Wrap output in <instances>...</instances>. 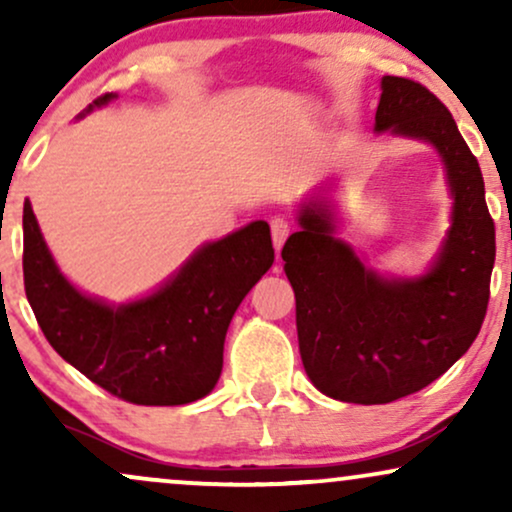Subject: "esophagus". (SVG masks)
Masks as SVG:
<instances>
[{"instance_id":"obj_1","label":"esophagus","mask_w":512,"mask_h":512,"mask_svg":"<svg viewBox=\"0 0 512 512\" xmlns=\"http://www.w3.org/2000/svg\"><path fill=\"white\" fill-rule=\"evenodd\" d=\"M269 226H272V240H274V248L279 250L281 245L286 243V238L291 236L293 223H291L289 219H284V216H274V219L269 221Z\"/></svg>"}]
</instances>
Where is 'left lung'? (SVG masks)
Returning <instances> with one entry per match:
<instances>
[{
	"label": "left lung",
	"instance_id": "obj_1",
	"mask_svg": "<svg viewBox=\"0 0 512 512\" xmlns=\"http://www.w3.org/2000/svg\"><path fill=\"white\" fill-rule=\"evenodd\" d=\"M375 129L436 146L448 168L455 216L431 272L387 281L334 238L325 204L303 207V231L281 250L296 293L298 349L317 390L354 404L414 395L472 346L489 308L496 260V226L479 161L440 98L419 81L385 76Z\"/></svg>",
	"mask_w": 512,
	"mask_h": 512
}]
</instances>
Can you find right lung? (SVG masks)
<instances>
[{
    "mask_svg": "<svg viewBox=\"0 0 512 512\" xmlns=\"http://www.w3.org/2000/svg\"><path fill=\"white\" fill-rule=\"evenodd\" d=\"M272 262L269 226L255 221L204 245L154 296L110 308L64 279L23 202V286L45 339L91 383L144 407H175L214 390L231 317Z\"/></svg>",
    "mask_w": 512,
    "mask_h": 512,
    "instance_id": "right-lung-1",
    "label": "right lung"
}]
</instances>
